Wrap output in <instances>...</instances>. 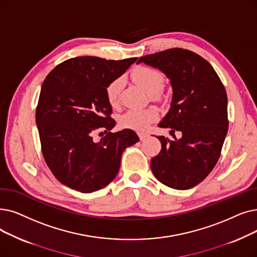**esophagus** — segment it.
Wrapping results in <instances>:
<instances>
[{
	"label": "esophagus",
	"instance_id": "34e87169",
	"mask_svg": "<svg viewBox=\"0 0 257 257\" xmlns=\"http://www.w3.org/2000/svg\"><path fill=\"white\" fill-rule=\"evenodd\" d=\"M139 137H140L141 141H144V140H146L149 137V135H147V133H144V132H140L139 133Z\"/></svg>",
	"mask_w": 257,
	"mask_h": 257
}]
</instances>
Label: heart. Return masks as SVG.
<instances>
[{"mask_svg": "<svg viewBox=\"0 0 257 257\" xmlns=\"http://www.w3.org/2000/svg\"><path fill=\"white\" fill-rule=\"evenodd\" d=\"M133 82L139 85L144 91L149 94L158 93L164 86V75L161 71L152 67L140 66L131 72ZM121 87V80L116 79L111 82L106 88V97L111 106H116ZM159 110L155 107L145 109H130L119 116V125L122 128L132 129L137 131L146 130L151 122L159 118Z\"/></svg>", "mask_w": 257, "mask_h": 257, "instance_id": "b5f03b06", "label": "heart"}]
</instances>
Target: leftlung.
Instances as JSON below:
<instances>
[{
	"label": "left lung",
	"mask_w": 257,
	"mask_h": 257,
	"mask_svg": "<svg viewBox=\"0 0 257 257\" xmlns=\"http://www.w3.org/2000/svg\"><path fill=\"white\" fill-rule=\"evenodd\" d=\"M161 70L172 87L170 109L159 127L181 131L170 141L156 137L161 152L151 160L154 176L177 190L202 182L216 165L228 132V99L215 70L200 55L172 48L140 58Z\"/></svg>",
	"instance_id": "obj_1"
}]
</instances>
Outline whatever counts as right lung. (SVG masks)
Returning <instances> with one entry per match:
<instances>
[{
  "label": "right lung",
  "mask_w": 257,
  "mask_h": 257,
  "mask_svg": "<svg viewBox=\"0 0 257 257\" xmlns=\"http://www.w3.org/2000/svg\"><path fill=\"white\" fill-rule=\"evenodd\" d=\"M137 60L73 58L44 80L36 122L44 159L63 185L83 193L106 187L119 170L122 152L140 141L131 129L109 132L115 120L106 97L107 86ZM96 130L107 132L98 142L93 140Z\"/></svg>",
  "instance_id": "obj_1"
}]
</instances>
